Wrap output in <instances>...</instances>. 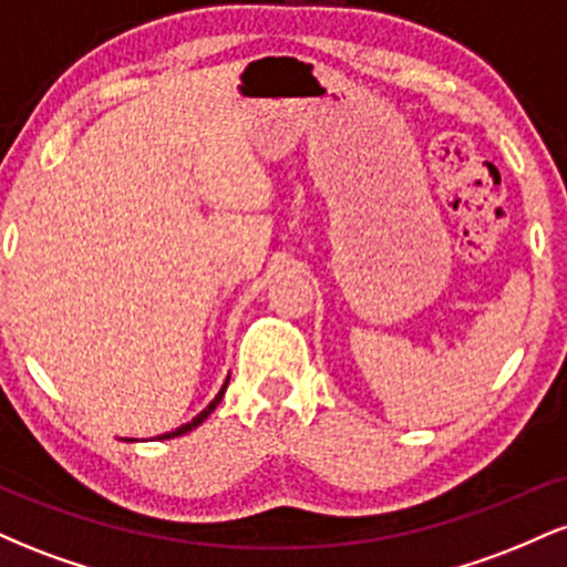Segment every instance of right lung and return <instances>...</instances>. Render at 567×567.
Returning a JSON list of instances; mask_svg holds the SVG:
<instances>
[{"instance_id":"obj_1","label":"right lung","mask_w":567,"mask_h":567,"mask_svg":"<svg viewBox=\"0 0 567 567\" xmlns=\"http://www.w3.org/2000/svg\"><path fill=\"white\" fill-rule=\"evenodd\" d=\"M226 386H229V379H226V383H224V386H220V392L216 394V400H213V402H210V405H207L205 410H202V413L197 415V419H192V421H188V424H184V426H178V429H175V432L159 434V440H171V437H181V434H186V432H192V429H197V426L202 424V421H205V419H207V415H210V413H213V410H216V405H218V402H220V396H224V392H226Z\"/></svg>"}]
</instances>
